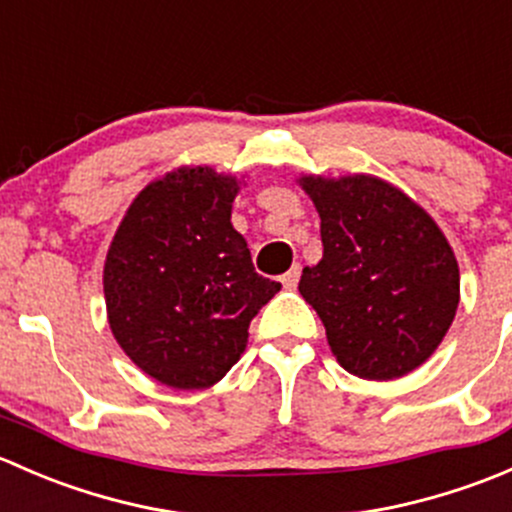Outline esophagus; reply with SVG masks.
<instances>
[{
    "mask_svg": "<svg viewBox=\"0 0 512 512\" xmlns=\"http://www.w3.org/2000/svg\"><path fill=\"white\" fill-rule=\"evenodd\" d=\"M299 275H302V267L299 265H294L292 270L285 272V275H282V285H285V289H297Z\"/></svg>",
    "mask_w": 512,
    "mask_h": 512,
    "instance_id": "esophagus-1",
    "label": "esophagus"
}]
</instances>
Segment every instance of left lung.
<instances>
[{
    "label": "left lung",
    "mask_w": 512,
    "mask_h": 512,
    "mask_svg": "<svg viewBox=\"0 0 512 512\" xmlns=\"http://www.w3.org/2000/svg\"><path fill=\"white\" fill-rule=\"evenodd\" d=\"M322 220L324 255L299 294L349 374L401 379L443 342L461 302L456 255L436 220L376 175H299Z\"/></svg>",
    "instance_id": "8db88e82"
}]
</instances>
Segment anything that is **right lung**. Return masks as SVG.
Wrapping results in <instances>:
<instances>
[{"instance_id": "add662e5", "label": "right lung", "mask_w": 512, "mask_h": 512, "mask_svg": "<svg viewBox=\"0 0 512 512\" xmlns=\"http://www.w3.org/2000/svg\"><path fill=\"white\" fill-rule=\"evenodd\" d=\"M235 175L180 165L133 198L103 265L106 317L128 359L170 389H210L280 292L230 223Z\"/></svg>"}]
</instances>
